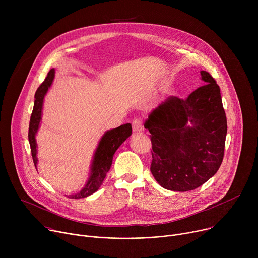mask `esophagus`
I'll use <instances>...</instances> for the list:
<instances>
[{"instance_id":"esophagus-1","label":"esophagus","mask_w":258,"mask_h":258,"mask_svg":"<svg viewBox=\"0 0 258 258\" xmlns=\"http://www.w3.org/2000/svg\"><path fill=\"white\" fill-rule=\"evenodd\" d=\"M133 131L135 133H140L143 131V123L140 118H135L133 120Z\"/></svg>"}]
</instances>
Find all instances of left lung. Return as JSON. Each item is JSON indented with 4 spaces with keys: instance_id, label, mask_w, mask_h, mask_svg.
Instances as JSON below:
<instances>
[{
    "instance_id": "obj_1",
    "label": "left lung",
    "mask_w": 258,
    "mask_h": 258,
    "mask_svg": "<svg viewBox=\"0 0 258 258\" xmlns=\"http://www.w3.org/2000/svg\"><path fill=\"white\" fill-rule=\"evenodd\" d=\"M200 75L202 87L185 100L169 97L144 124L151 134L150 170L166 190L197 189L224 159L228 126L220 90L210 73Z\"/></svg>"
}]
</instances>
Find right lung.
<instances>
[{"label":"right lung","mask_w":258,"mask_h":258,"mask_svg":"<svg viewBox=\"0 0 258 258\" xmlns=\"http://www.w3.org/2000/svg\"><path fill=\"white\" fill-rule=\"evenodd\" d=\"M55 77V69L52 68L43 84L38 88L34 95V105L32 109V113L29 121L28 128V141L30 145L31 156L36 168L38 164V157H36V142L35 135L40 127V122L42 119V110L44 98L50 89L53 80ZM132 135V124L125 123L116 128L107 131L104 136L101 138L99 145L94 154L93 162L91 165V174L86 183V186L79 193L69 195L67 197L71 199H81L88 197L98 191L103 183V180L109 171L112 164L113 155L116 150L119 148V146Z\"/></svg>","instance_id":"add662e5"}]
</instances>
